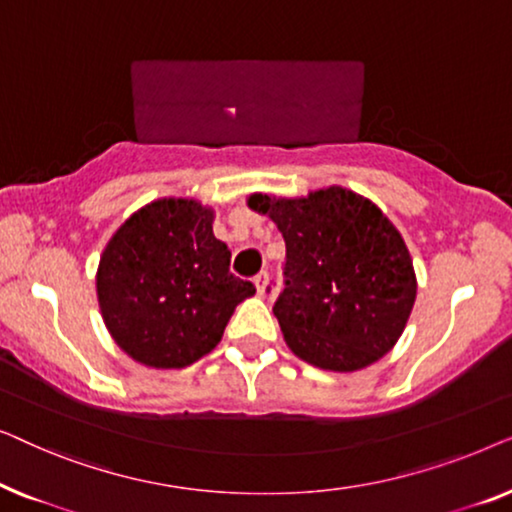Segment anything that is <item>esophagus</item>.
<instances>
[{
	"mask_svg": "<svg viewBox=\"0 0 512 512\" xmlns=\"http://www.w3.org/2000/svg\"><path fill=\"white\" fill-rule=\"evenodd\" d=\"M254 284H256L258 296H265V293H268V272H261V275L254 279Z\"/></svg>",
	"mask_w": 512,
	"mask_h": 512,
	"instance_id": "obj_1",
	"label": "esophagus"
}]
</instances>
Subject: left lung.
<instances>
[{
    "mask_svg": "<svg viewBox=\"0 0 512 512\" xmlns=\"http://www.w3.org/2000/svg\"><path fill=\"white\" fill-rule=\"evenodd\" d=\"M286 242V286L275 317L298 359L354 373L389 354L417 298L412 256L373 200L342 186L300 198L251 193Z\"/></svg>",
    "mask_w": 512,
    "mask_h": 512,
    "instance_id": "left-lung-1",
    "label": "left lung"
}]
</instances>
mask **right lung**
Returning <instances> with one entry per match:
<instances>
[{"instance_id": "obj_1", "label": "right lung", "mask_w": 512, "mask_h": 512, "mask_svg": "<svg viewBox=\"0 0 512 512\" xmlns=\"http://www.w3.org/2000/svg\"><path fill=\"white\" fill-rule=\"evenodd\" d=\"M214 207L158 198L132 212L97 265L104 326L132 361L186 368L219 345L235 307L256 293L230 275V249L214 237Z\"/></svg>"}]
</instances>
